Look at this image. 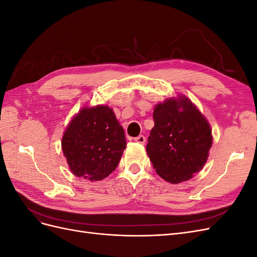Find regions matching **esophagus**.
<instances>
[{
  "instance_id": "obj_1",
  "label": "esophagus",
  "mask_w": 257,
  "mask_h": 257,
  "mask_svg": "<svg viewBox=\"0 0 257 257\" xmlns=\"http://www.w3.org/2000/svg\"><path fill=\"white\" fill-rule=\"evenodd\" d=\"M135 142L138 143V144H142V145H145L146 143V137L144 135H139L138 137L135 138Z\"/></svg>"
}]
</instances>
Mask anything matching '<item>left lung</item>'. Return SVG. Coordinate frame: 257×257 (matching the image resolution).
Segmentation results:
<instances>
[{"mask_svg": "<svg viewBox=\"0 0 257 257\" xmlns=\"http://www.w3.org/2000/svg\"><path fill=\"white\" fill-rule=\"evenodd\" d=\"M147 153L160 177L170 183L189 180L203 168L212 145L211 128L188 98H168L153 111Z\"/></svg>", "mask_w": 257, "mask_h": 257, "instance_id": "obj_1", "label": "left lung"}]
</instances>
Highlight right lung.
<instances>
[{
    "mask_svg": "<svg viewBox=\"0 0 257 257\" xmlns=\"http://www.w3.org/2000/svg\"><path fill=\"white\" fill-rule=\"evenodd\" d=\"M125 147L123 127L107 106L83 108L62 138V150L73 174L90 181L109 176Z\"/></svg>",
    "mask_w": 257,
    "mask_h": 257,
    "instance_id": "add662e5",
    "label": "right lung"
}]
</instances>
